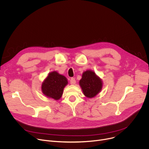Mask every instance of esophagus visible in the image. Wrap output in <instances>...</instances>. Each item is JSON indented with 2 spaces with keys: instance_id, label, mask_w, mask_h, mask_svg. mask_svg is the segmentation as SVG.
<instances>
[{
  "instance_id": "1",
  "label": "esophagus",
  "mask_w": 149,
  "mask_h": 149,
  "mask_svg": "<svg viewBox=\"0 0 149 149\" xmlns=\"http://www.w3.org/2000/svg\"><path fill=\"white\" fill-rule=\"evenodd\" d=\"M70 83L71 85H74L76 83L75 79L74 78H71L70 79Z\"/></svg>"
}]
</instances>
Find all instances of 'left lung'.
<instances>
[{
	"mask_svg": "<svg viewBox=\"0 0 149 149\" xmlns=\"http://www.w3.org/2000/svg\"><path fill=\"white\" fill-rule=\"evenodd\" d=\"M79 85L84 94L88 98L95 97L101 91L102 86L101 80L91 71H87L82 74Z\"/></svg>",
	"mask_w": 149,
	"mask_h": 149,
	"instance_id": "obj_1",
	"label": "left lung"
}]
</instances>
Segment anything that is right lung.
I'll list each match as a JSON object with an SVG mask.
<instances>
[{
	"label": "right lung",
	"instance_id": "1",
	"mask_svg": "<svg viewBox=\"0 0 149 149\" xmlns=\"http://www.w3.org/2000/svg\"><path fill=\"white\" fill-rule=\"evenodd\" d=\"M67 84V79L64 76L54 71L49 74L42 83V90L46 96L57 100L61 97L63 88Z\"/></svg>",
	"mask_w": 149,
	"mask_h": 149
}]
</instances>
